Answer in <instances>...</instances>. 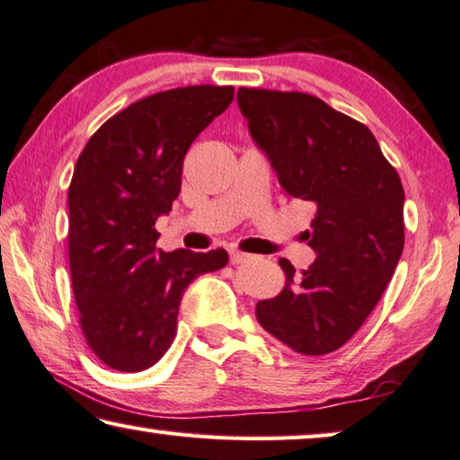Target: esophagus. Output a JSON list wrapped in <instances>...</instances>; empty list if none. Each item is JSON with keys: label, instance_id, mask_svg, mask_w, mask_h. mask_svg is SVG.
<instances>
[{"label": "esophagus", "instance_id": "esophagus-1", "mask_svg": "<svg viewBox=\"0 0 460 460\" xmlns=\"http://www.w3.org/2000/svg\"><path fill=\"white\" fill-rule=\"evenodd\" d=\"M228 254H230V262H232V265H240V262H246V261L252 259L251 254L240 252V251H236V248H228Z\"/></svg>", "mask_w": 460, "mask_h": 460}]
</instances>
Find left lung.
<instances>
[{"instance_id": "1", "label": "left lung", "mask_w": 460, "mask_h": 460, "mask_svg": "<svg viewBox=\"0 0 460 460\" xmlns=\"http://www.w3.org/2000/svg\"><path fill=\"white\" fill-rule=\"evenodd\" d=\"M248 132L279 185L315 206L301 277L288 259L283 291L257 304L269 334L301 355H328L355 336L377 305L403 251V187L373 132L297 92L238 89Z\"/></svg>"}]
</instances>
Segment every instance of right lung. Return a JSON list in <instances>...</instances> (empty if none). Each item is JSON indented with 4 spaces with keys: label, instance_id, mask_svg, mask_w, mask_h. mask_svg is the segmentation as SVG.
I'll return each mask as SVG.
<instances>
[{
    "label": "right lung",
    "instance_id": "obj_1",
    "mask_svg": "<svg viewBox=\"0 0 460 460\" xmlns=\"http://www.w3.org/2000/svg\"><path fill=\"white\" fill-rule=\"evenodd\" d=\"M234 100V87L148 95L111 116L79 155L69 187V265L81 330L110 368L138 373L169 350L195 277L226 267L224 248H156L155 222L181 190L191 142Z\"/></svg>",
    "mask_w": 460,
    "mask_h": 460
}]
</instances>
